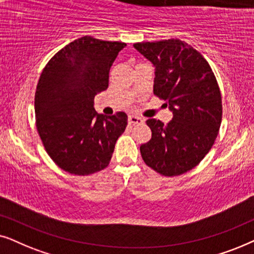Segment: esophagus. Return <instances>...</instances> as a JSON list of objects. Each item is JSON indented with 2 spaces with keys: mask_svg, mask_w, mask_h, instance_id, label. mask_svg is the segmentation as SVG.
Instances as JSON below:
<instances>
[{
  "mask_svg": "<svg viewBox=\"0 0 254 254\" xmlns=\"http://www.w3.org/2000/svg\"><path fill=\"white\" fill-rule=\"evenodd\" d=\"M127 122H129V124L131 125H136V124L144 123V120L138 116H134V115H130L129 118H127Z\"/></svg>",
  "mask_w": 254,
  "mask_h": 254,
  "instance_id": "obj_1",
  "label": "esophagus"
}]
</instances>
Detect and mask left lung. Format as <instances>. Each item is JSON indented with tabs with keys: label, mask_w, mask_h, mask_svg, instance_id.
<instances>
[{
	"label": "left lung",
	"mask_w": 254,
	"mask_h": 254,
	"mask_svg": "<svg viewBox=\"0 0 254 254\" xmlns=\"http://www.w3.org/2000/svg\"><path fill=\"white\" fill-rule=\"evenodd\" d=\"M155 66L153 93L168 102L167 125L150 118V141L140 146L145 164L165 177H177L200 164L211 150L222 122L217 80L203 56L180 39L133 44Z\"/></svg>",
	"instance_id": "1"
}]
</instances>
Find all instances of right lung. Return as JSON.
<instances>
[{
    "label": "right lung",
    "instance_id": "1",
    "mask_svg": "<svg viewBox=\"0 0 254 254\" xmlns=\"http://www.w3.org/2000/svg\"><path fill=\"white\" fill-rule=\"evenodd\" d=\"M125 45L81 37L54 54L40 74L35 94L37 131L50 158L67 173L104 170L127 127L123 111L104 116L94 109V97L108 88L111 66Z\"/></svg>",
    "mask_w": 254,
    "mask_h": 254
}]
</instances>
